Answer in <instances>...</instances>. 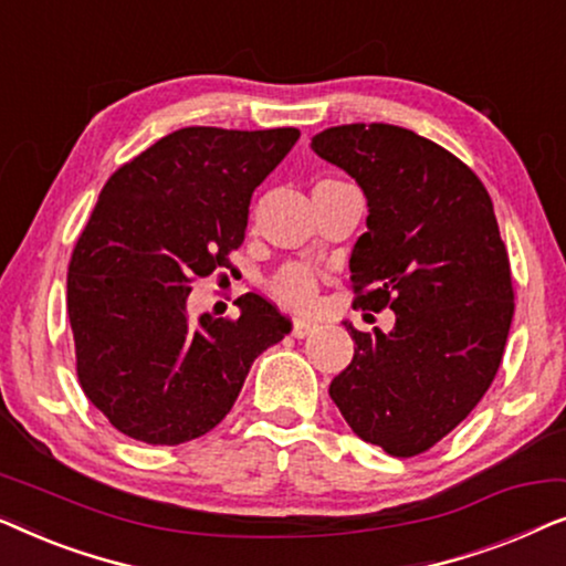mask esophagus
Returning a JSON list of instances; mask_svg holds the SVG:
<instances>
[{
    "mask_svg": "<svg viewBox=\"0 0 566 566\" xmlns=\"http://www.w3.org/2000/svg\"><path fill=\"white\" fill-rule=\"evenodd\" d=\"M314 329H316V322H312V319H304V316H296V319H293V329H291V335L301 339V337L312 335Z\"/></svg>",
    "mask_w": 566,
    "mask_h": 566,
    "instance_id": "1",
    "label": "esophagus"
}]
</instances>
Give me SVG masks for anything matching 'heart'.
Here are the masks:
<instances>
[{
	"mask_svg": "<svg viewBox=\"0 0 566 566\" xmlns=\"http://www.w3.org/2000/svg\"><path fill=\"white\" fill-rule=\"evenodd\" d=\"M316 291H319V281L316 273L306 265H289L273 277L270 283V293L281 301V304L291 308H308L316 301Z\"/></svg>",
	"mask_w": 566,
	"mask_h": 566,
	"instance_id": "obj_1",
	"label": "heart"
}]
</instances>
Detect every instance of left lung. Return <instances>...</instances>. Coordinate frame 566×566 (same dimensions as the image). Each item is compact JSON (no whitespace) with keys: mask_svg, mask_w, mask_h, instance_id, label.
I'll return each instance as SVG.
<instances>
[{"mask_svg":"<svg viewBox=\"0 0 566 566\" xmlns=\"http://www.w3.org/2000/svg\"><path fill=\"white\" fill-rule=\"evenodd\" d=\"M312 149L368 200L355 306L397 314L386 335L345 322L355 355L329 397L355 436L409 459L467 420L505 353L513 275L492 198L451 151L389 123L327 128Z\"/></svg>","mask_w":566,"mask_h":566,"instance_id":"left-lung-1","label":"left lung"}]
</instances>
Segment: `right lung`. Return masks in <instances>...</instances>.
Returning a JSON list of instances; mask_svg holds the SVG:
<instances>
[{
  "label": "right lung",
  "mask_w": 566,
  "mask_h": 566,
  "mask_svg": "<svg viewBox=\"0 0 566 566\" xmlns=\"http://www.w3.org/2000/svg\"><path fill=\"white\" fill-rule=\"evenodd\" d=\"M298 128L190 126L115 169L76 239L66 277L76 376L123 436L180 446L213 430L254 358L291 322L262 296L237 319L200 314L196 277L229 268L244 242L258 185L298 142Z\"/></svg>",
  "instance_id": "right-lung-1"
}]
</instances>
